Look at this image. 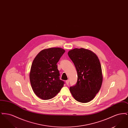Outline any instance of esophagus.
Returning a JSON list of instances; mask_svg holds the SVG:
<instances>
[{"mask_svg":"<svg viewBox=\"0 0 128 128\" xmlns=\"http://www.w3.org/2000/svg\"><path fill=\"white\" fill-rule=\"evenodd\" d=\"M66 83L67 84V85H68L69 84V80H66Z\"/></svg>","mask_w":128,"mask_h":128,"instance_id":"1","label":"esophagus"}]
</instances>
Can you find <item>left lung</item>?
Segmentation results:
<instances>
[{
	"label": "left lung",
	"instance_id": "left-lung-1",
	"mask_svg": "<svg viewBox=\"0 0 128 128\" xmlns=\"http://www.w3.org/2000/svg\"><path fill=\"white\" fill-rule=\"evenodd\" d=\"M68 56L76 68L78 79L70 90L74 99L80 103L91 101L99 91L103 82L102 68L98 56L92 51L74 48Z\"/></svg>",
	"mask_w": 128,
	"mask_h": 128
}]
</instances>
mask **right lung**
Listing matches in <instances>:
<instances>
[{
  "label": "right lung",
  "instance_id": "obj_1",
  "mask_svg": "<svg viewBox=\"0 0 128 128\" xmlns=\"http://www.w3.org/2000/svg\"><path fill=\"white\" fill-rule=\"evenodd\" d=\"M65 52L60 48L44 49L33 60L30 72V84L35 94L43 100L55 97L63 87L64 82L60 79L56 64Z\"/></svg>",
  "mask_w": 128,
  "mask_h": 128
}]
</instances>
